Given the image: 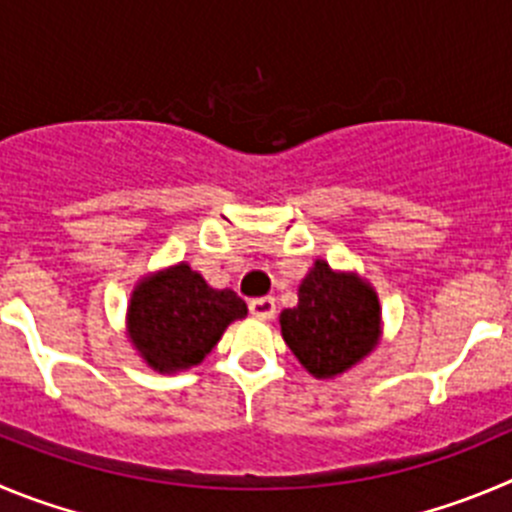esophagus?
Returning <instances> with one entry per match:
<instances>
[{
    "instance_id": "1",
    "label": "esophagus",
    "mask_w": 512,
    "mask_h": 512,
    "mask_svg": "<svg viewBox=\"0 0 512 512\" xmlns=\"http://www.w3.org/2000/svg\"><path fill=\"white\" fill-rule=\"evenodd\" d=\"M250 313L262 321H270L275 318V298H255L250 300Z\"/></svg>"
}]
</instances>
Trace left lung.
I'll return each instance as SVG.
<instances>
[{
  "instance_id": "1",
  "label": "left lung",
  "mask_w": 512,
  "mask_h": 512,
  "mask_svg": "<svg viewBox=\"0 0 512 512\" xmlns=\"http://www.w3.org/2000/svg\"><path fill=\"white\" fill-rule=\"evenodd\" d=\"M280 331L308 374L336 379L379 346V295L358 272L315 260L300 280L298 305L280 313Z\"/></svg>"
}]
</instances>
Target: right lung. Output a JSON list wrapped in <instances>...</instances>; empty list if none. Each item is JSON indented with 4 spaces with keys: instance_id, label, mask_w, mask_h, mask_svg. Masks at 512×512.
<instances>
[{
    "instance_id": "right-lung-1",
    "label": "right lung",
    "mask_w": 512,
    "mask_h": 512,
    "mask_svg": "<svg viewBox=\"0 0 512 512\" xmlns=\"http://www.w3.org/2000/svg\"><path fill=\"white\" fill-rule=\"evenodd\" d=\"M247 315L232 290H214L189 262L148 272L133 288L126 336L148 369L176 374L199 366L229 323Z\"/></svg>"
}]
</instances>
